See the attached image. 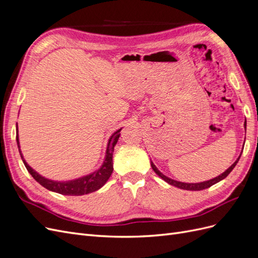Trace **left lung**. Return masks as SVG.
Returning a JSON list of instances; mask_svg holds the SVG:
<instances>
[{"label":"left lung","instance_id":"8db88e82","mask_svg":"<svg viewBox=\"0 0 258 258\" xmlns=\"http://www.w3.org/2000/svg\"><path fill=\"white\" fill-rule=\"evenodd\" d=\"M244 126H245V129H246V120H245V123H244ZM239 159H240V157L232 163V165L225 171L224 173H222L221 175H218L217 177H214V178H212V179H210V181H206V182H202V183H182V182H177V181H174V179H171V178H169V177H167L166 175H163L162 173H160L159 171H158V169L155 167V165L154 163L151 161V166H152V168H153V170L155 171L156 172V174H158L162 179H165V181L168 183V184H170V185H173V186H175V187H177V188H181V189H186V190H202V189H206V188H209V187H211L212 185H214V184H216L217 182H220V181H222L223 178H225L226 176H227L231 171H232V169L236 167V165L238 163V161H239Z\"/></svg>","mask_w":258,"mask_h":258}]
</instances>
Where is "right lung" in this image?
I'll list each match as a JSON object with an SVG mask.
<instances>
[{
    "instance_id": "add662e5",
    "label": "right lung",
    "mask_w": 258,
    "mask_h": 258,
    "mask_svg": "<svg viewBox=\"0 0 258 258\" xmlns=\"http://www.w3.org/2000/svg\"><path fill=\"white\" fill-rule=\"evenodd\" d=\"M120 129L117 130L115 134L111 137L110 141H108L107 150H106V156L105 160L103 162L102 167H101L96 172H93L89 175L83 176L81 178L74 179V181H69V182H54L50 181V179L45 178L37 174L35 171L28 166V163L23 159L22 155L20 153V156L22 158L23 163L27 168V170L30 172V174L33 176L36 182L40 183L45 188L49 190L59 192L61 195H68V196H82V195L89 194L92 191H96L99 188L102 187L108 178H110L112 172H113V153H114V146L116 145L117 141H118V138L120 136ZM17 144L19 147V141H18V128H17Z\"/></svg>"
}]
</instances>
